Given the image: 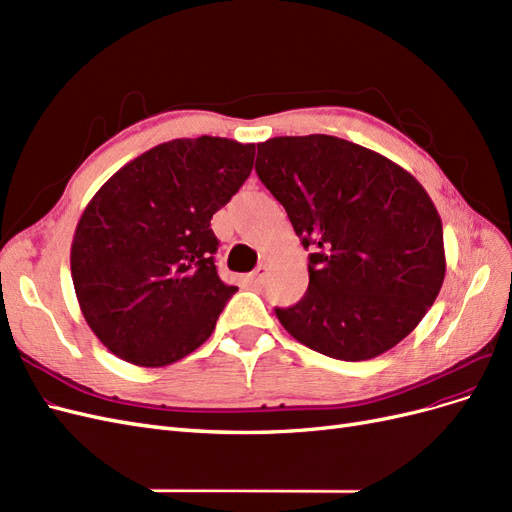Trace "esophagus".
<instances>
[{"label":"esophagus","instance_id":"obj_1","mask_svg":"<svg viewBox=\"0 0 512 512\" xmlns=\"http://www.w3.org/2000/svg\"><path fill=\"white\" fill-rule=\"evenodd\" d=\"M265 280H267V267L265 265H260L256 271H252L250 275H247V282H250L256 288L265 284Z\"/></svg>","mask_w":512,"mask_h":512}]
</instances>
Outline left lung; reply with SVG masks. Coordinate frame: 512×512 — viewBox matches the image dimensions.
Instances as JSON below:
<instances>
[{"label":"left lung","instance_id":"left-lung-1","mask_svg":"<svg viewBox=\"0 0 512 512\" xmlns=\"http://www.w3.org/2000/svg\"><path fill=\"white\" fill-rule=\"evenodd\" d=\"M256 173L312 250L303 299L275 307L282 327L339 361L374 359L410 335L446 273L442 220L423 185L327 134L269 138Z\"/></svg>","mask_w":512,"mask_h":512}]
</instances>
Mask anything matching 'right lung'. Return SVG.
<instances>
[{
  "label": "right lung",
  "instance_id": "right-lung-1",
  "mask_svg": "<svg viewBox=\"0 0 512 512\" xmlns=\"http://www.w3.org/2000/svg\"><path fill=\"white\" fill-rule=\"evenodd\" d=\"M256 145L177 138L145 151L89 200L70 267L81 312L119 359L164 367L203 346L226 301L211 218L250 177Z\"/></svg>",
  "mask_w": 512,
  "mask_h": 512
}]
</instances>
